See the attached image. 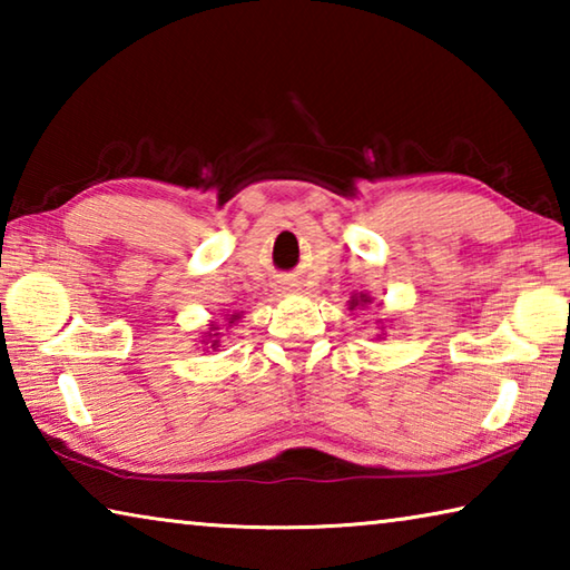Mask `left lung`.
I'll use <instances>...</instances> for the list:
<instances>
[{"instance_id":"obj_1","label":"left lung","mask_w":570,"mask_h":570,"mask_svg":"<svg viewBox=\"0 0 570 570\" xmlns=\"http://www.w3.org/2000/svg\"><path fill=\"white\" fill-rule=\"evenodd\" d=\"M366 304H372V296H366V294H354L352 298H350V308L354 312V308H362V306H366Z\"/></svg>"}]
</instances>
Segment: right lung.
I'll use <instances>...</instances> for the list:
<instances>
[{
  "label": "right lung",
  "instance_id": "1",
  "mask_svg": "<svg viewBox=\"0 0 570 570\" xmlns=\"http://www.w3.org/2000/svg\"><path fill=\"white\" fill-rule=\"evenodd\" d=\"M226 320H228V326H234L238 320H240V314L236 312V314H230V316H226ZM220 326L214 322V324H208V332L204 334V342H200V344H204V350H218V346H220Z\"/></svg>",
  "mask_w": 570,
  "mask_h": 570
}]
</instances>
